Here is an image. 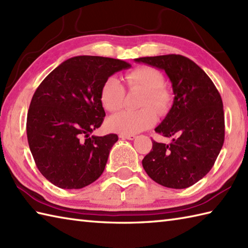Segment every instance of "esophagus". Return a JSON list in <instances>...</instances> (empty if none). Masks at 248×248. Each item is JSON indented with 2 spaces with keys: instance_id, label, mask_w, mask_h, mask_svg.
<instances>
[{
  "instance_id": "1",
  "label": "esophagus",
  "mask_w": 248,
  "mask_h": 248,
  "mask_svg": "<svg viewBox=\"0 0 248 248\" xmlns=\"http://www.w3.org/2000/svg\"><path fill=\"white\" fill-rule=\"evenodd\" d=\"M119 138L120 139H125V140H132L137 137H135V135H133V134H119Z\"/></svg>"
}]
</instances>
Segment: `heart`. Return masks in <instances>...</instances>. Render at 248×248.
Returning <instances> with one entry per match:
<instances>
[{"label": "heart", "mask_w": 248, "mask_h": 248, "mask_svg": "<svg viewBox=\"0 0 248 248\" xmlns=\"http://www.w3.org/2000/svg\"><path fill=\"white\" fill-rule=\"evenodd\" d=\"M124 81L130 90L139 89L145 92V96L140 102V109L138 111L124 110L108 119L109 129L120 134H135L140 131L153 127L156 123V114L167 111L171 104V94L164 88V76L158 70L150 66L138 67L124 75ZM124 88L121 82L115 78L104 81L102 86L100 100L103 108L114 113L124 105Z\"/></svg>", "instance_id": "obj_1"}]
</instances>
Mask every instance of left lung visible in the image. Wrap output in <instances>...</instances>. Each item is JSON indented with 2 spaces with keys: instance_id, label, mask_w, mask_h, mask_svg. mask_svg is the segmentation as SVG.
<instances>
[{
  "instance_id": "left-lung-1",
  "label": "left lung",
  "mask_w": 248,
  "mask_h": 248,
  "mask_svg": "<svg viewBox=\"0 0 248 248\" xmlns=\"http://www.w3.org/2000/svg\"><path fill=\"white\" fill-rule=\"evenodd\" d=\"M163 70L172 82L174 101L157 133L173 137L170 144L153 142L142 164L148 176L164 187L192 186L211 171L225 140L222 100L200 66L181 55L134 60Z\"/></svg>"
}]
</instances>
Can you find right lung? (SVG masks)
Returning <instances> with one entry per match:
<instances>
[{
	"label": "right lung",
	"mask_w": 248,
	"mask_h": 248,
	"mask_svg": "<svg viewBox=\"0 0 248 248\" xmlns=\"http://www.w3.org/2000/svg\"><path fill=\"white\" fill-rule=\"evenodd\" d=\"M123 60L96 56L62 62L37 87L27 117L29 146L37 169L53 185L80 189L103 173L117 134L94 137L105 111L104 81L129 69Z\"/></svg>",
	"instance_id": "add662e5"
}]
</instances>
